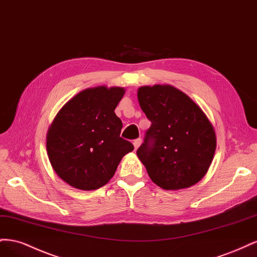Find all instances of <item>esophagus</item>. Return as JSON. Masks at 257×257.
<instances>
[{"label": "esophagus", "instance_id": "obj_1", "mask_svg": "<svg viewBox=\"0 0 257 257\" xmlns=\"http://www.w3.org/2000/svg\"><path fill=\"white\" fill-rule=\"evenodd\" d=\"M133 145H134V148H135V150H137V149H138V147L142 145V139H141V138H138V139H135V141H134V143H133Z\"/></svg>", "mask_w": 257, "mask_h": 257}]
</instances>
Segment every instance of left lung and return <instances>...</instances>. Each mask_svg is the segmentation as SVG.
I'll use <instances>...</instances> for the list:
<instances>
[{
	"label": "left lung",
	"mask_w": 257,
	"mask_h": 257,
	"mask_svg": "<svg viewBox=\"0 0 257 257\" xmlns=\"http://www.w3.org/2000/svg\"><path fill=\"white\" fill-rule=\"evenodd\" d=\"M137 97L151 121L145 143L137 150L151 180L168 191L196 184L214 157L212 123L190 96L174 85H144Z\"/></svg>",
	"instance_id": "8db88e82"
}]
</instances>
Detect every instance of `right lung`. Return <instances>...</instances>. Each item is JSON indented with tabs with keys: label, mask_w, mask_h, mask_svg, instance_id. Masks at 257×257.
<instances>
[{
	"label": "right lung",
	"mask_w": 257,
	"mask_h": 257,
	"mask_svg": "<svg viewBox=\"0 0 257 257\" xmlns=\"http://www.w3.org/2000/svg\"><path fill=\"white\" fill-rule=\"evenodd\" d=\"M125 89L99 85L80 91L61 108L47 132L50 164L67 184L82 191L102 188L124 155L134 150L120 137L114 113Z\"/></svg>",
	"instance_id": "add662e5"
}]
</instances>
